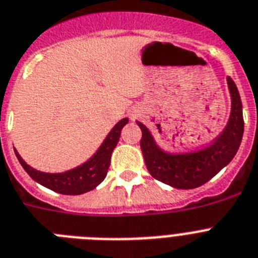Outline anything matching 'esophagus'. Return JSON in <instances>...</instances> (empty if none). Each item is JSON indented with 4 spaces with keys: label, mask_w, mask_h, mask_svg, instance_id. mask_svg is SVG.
Listing matches in <instances>:
<instances>
[{
    "label": "esophagus",
    "mask_w": 258,
    "mask_h": 258,
    "mask_svg": "<svg viewBox=\"0 0 258 258\" xmlns=\"http://www.w3.org/2000/svg\"><path fill=\"white\" fill-rule=\"evenodd\" d=\"M133 117H134V116H133Z\"/></svg>",
    "instance_id": "obj_1"
}]
</instances>
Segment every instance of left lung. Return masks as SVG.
<instances>
[{
  "label": "left lung",
  "mask_w": 258,
  "mask_h": 258,
  "mask_svg": "<svg viewBox=\"0 0 258 258\" xmlns=\"http://www.w3.org/2000/svg\"><path fill=\"white\" fill-rule=\"evenodd\" d=\"M226 81L231 98L230 117L222 133L208 146L185 153L164 150L150 129L136 121L142 131L141 150L153 177L176 189H195L213 179L234 159L243 140V104L234 81L230 77Z\"/></svg>",
  "instance_id": "1"
}]
</instances>
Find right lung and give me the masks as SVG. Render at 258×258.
Masks as SVG:
<instances>
[{
    "label": "right lung",
    "instance_id": "1",
    "mask_svg": "<svg viewBox=\"0 0 258 258\" xmlns=\"http://www.w3.org/2000/svg\"><path fill=\"white\" fill-rule=\"evenodd\" d=\"M127 121H129L127 117L121 118L117 124L112 127L102 145L99 146L98 150L90 159L74 168L63 171V172L50 173L37 171L24 162L17 149H14L15 155L18 158L24 171L30 175L31 179L39 182L40 185L45 186L53 192L61 193V195H83V193L95 189L105 179L107 171L111 164V155L120 140L121 131L127 124Z\"/></svg>",
    "mask_w": 258,
    "mask_h": 258
}]
</instances>
